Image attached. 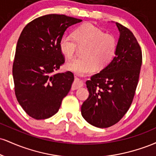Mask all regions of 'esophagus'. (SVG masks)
<instances>
[{
  "instance_id": "obj_1",
  "label": "esophagus",
  "mask_w": 156,
  "mask_h": 156,
  "mask_svg": "<svg viewBox=\"0 0 156 156\" xmlns=\"http://www.w3.org/2000/svg\"><path fill=\"white\" fill-rule=\"evenodd\" d=\"M83 86V83L82 80H80L79 78H76V80H75L74 83L73 84V87H72V89L73 90H75V89H78L82 87Z\"/></svg>"
}]
</instances>
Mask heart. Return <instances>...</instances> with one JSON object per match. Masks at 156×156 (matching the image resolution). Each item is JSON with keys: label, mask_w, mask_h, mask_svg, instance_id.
Segmentation results:
<instances>
[{"label": "heart", "mask_w": 156, "mask_h": 156, "mask_svg": "<svg viewBox=\"0 0 156 156\" xmlns=\"http://www.w3.org/2000/svg\"><path fill=\"white\" fill-rule=\"evenodd\" d=\"M117 39L112 34H105L90 23L76 28L73 37L65 35L59 41V50L64 57L71 59L78 48H83L82 58L67 63L66 67L79 76L91 74L97 67L103 69L112 60L117 50Z\"/></svg>", "instance_id": "b5f03b06"}]
</instances>
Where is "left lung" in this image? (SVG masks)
<instances>
[{"mask_svg": "<svg viewBox=\"0 0 156 156\" xmlns=\"http://www.w3.org/2000/svg\"><path fill=\"white\" fill-rule=\"evenodd\" d=\"M119 31L115 56L86 82L89 98L81 114L93 126L105 128L117 123L129 109L139 81L142 53L133 34L116 23Z\"/></svg>", "mask_w": 156, "mask_h": 156, "instance_id": "8db88e82", "label": "left lung"}]
</instances>
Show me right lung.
Listing matches in <instances>:
<instances>
[{
  "label": "right lung",
  "mask_w": 156,
  "mask_h": 156,
  "mask_svg": "<svg viewBox=\"0 0 156 156\" xmlns=\"http://www.w3.org/2000/svg\"><path fill=\"white\" fill-rule=\"evenodd\" d=\"M81 21L52 14L34 20L21 32L12 67L15 92L20 105L34 119L56 114L70 90L73 73H55L64 63L59 41L68 27Z\"/></svg>",
  "instance_id": "right-lung-1"
}]
</instances>
